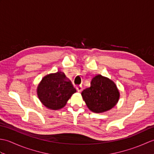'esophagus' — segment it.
<instances>
[{
  "label": "esophagus",
  "instance_id": "1",
  "mask_svg": "<svg viewBox=\"0 0 154 154\" xmlns=\"http://www.w3.org/2000/svg\"><path fill=\"white\" fill-rule=\"evenodd\" d=\"M76 89L78 91V92H81V91H82V85H77L76 87Z\"/></svg>",
  "mask_w": 154,
  "mask_h": 154
}]
</instances>
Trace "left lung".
Returning <instances> with one entry per match:
<instances>
[{
    "instance_id": "left-lung-1",
    "label": "left lung",
    "mask_w": 154,
    "mask_h": 154,
    "mask_svg": "<svg viewBox=\"0 0 154 154\" xmlns=\"http://www.w3.org/2000/svg\"><path fill=\"white\" fill-rule=\"evenodd\" d=\"M81 95L91 111L100 113L115 106L120 93L112 81L98 75L91 81V87L82 91Z\"/></svg>"
}]
</instances>
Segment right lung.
I'll return each mask as SVG.
<instances>
[{
    "label": "right lung",
    "mask_w": 154,
    "mask_h": 154,
    "mask_svg": "<svg viewBox=\"0 0 154 154\" xmlns=\"http://www.w3.org/2000/svg\"><path fill=\"white\" fill-rule=\"evenodd\" d=\"M76 92L71 81L61 72L48 75L38 85L37 93L44 106L52 110H58L65 106L72 94Z\"/></svg>",
    "instance_id": "1"
}]
</instances>
